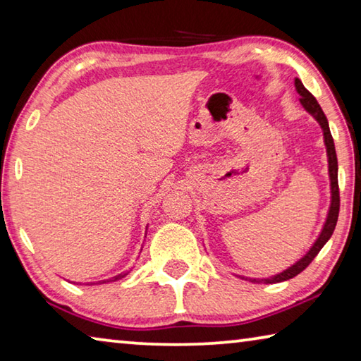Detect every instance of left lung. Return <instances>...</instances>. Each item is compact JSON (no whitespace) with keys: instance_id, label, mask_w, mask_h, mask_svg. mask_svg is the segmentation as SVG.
<instances>
[{"instance_id":"left-lung-1","label":"left lung","mask_w":361,"mask_h":361,"mask_svg":"<svg viewBox=\"0 0 361 361\" xmlns=\"http://www.w3.org/2000/svg\"><path fill=\"white\" fill-rule=\"evenodd\" d=\"M295 87L296 92L301 95V102L302 108L307 111L312 118L319 122L323 132V142H325V148H326V156H328V175H329V191H331V200H329V209H328V215L325 219V224L320 231L317 240L312 243V247L307 250L302 258H299L295 264H291L288 269L285 271L276 274V276L269 277V279H248L243 276H237L243 280H250L253 283H279V282H285V280H290L293 277H296L299 272H302L305 267H307L312 259L319 255L323 245L329 240V237L333 235V231L336 228V223H338V216H339V186H338V157H336V149H334V142L331 137V132H329V126H328V119L323 109L320 108L319 102L315 100V97L309 92L307 89L304 87V84L301 82V79H295Z\"/></svg>"}]
</instances>
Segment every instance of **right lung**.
<instances>
[{
    "label": "right lung",
    "instance_id": "add662e5",
    "mask_svg": "<svg viewBox=\"0 0 361 361\" xmlns=\"http://www.w3.org/2000/svg\"><path fill=\"white\" fill-rule=\"evenodd\" d=\"M146 228H148V226H146ZM142 250H143V247H142ZM130 271H126V272H122V274H119V276H114L113 279H108V280H100V282H97V283H90V285H100V283H108V282H116V280H119V279H124L127 274H129Z\"/></svg>",
    "mask_w": 361,
    "mask_h": 361
}]
</instances>
